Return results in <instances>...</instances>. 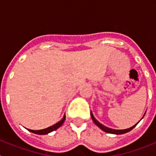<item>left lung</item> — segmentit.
<instances>
[{"mask_svg": "<svg viewBox=\"0 0 156 156\" xmlns=\"http://www.w3.org/2000/svg\"><path fill=\"white\" fill-rule=\"evenodd\" d=\"M90 115H91L92 119H93L94 122L95 124L97 125L99 128H101V129H102L103 131L106 132V133H114V134H122V133H127V132L130 131V130H131V129H133V128L136 126V125H137V124L134 125V126H133L132 127L129 128V129H111V128L107 127V126H104V125H102L101 123H100V122H99L98 121L95 119L94 117L92 112H90Z\"/></svg>", "mask_w": 156, "mask_h": 156, "instance_id": "8db88e82", "label": "left lung"}]
</instances>
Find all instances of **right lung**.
Masks as SVG:
<instances>
[{"mask_svg": "<svg viewBox=\"0 0 156 156\" xmlns=\"http://www.w3.org/2000/svg\"><path fill=\"white\" fill-rule=\"evenodd\" d=\"M65 120H66V115H64V116H63L62 119L61 121H59L58 122L55 123V125H53V126H49V127L46 128V129H40V130H33V129H28V130L29 131L32 132V133H37V134H41V135L47 134V133L54 131V130L57 129L58 127H60V126L63 124V122H64Z\"/></svg>", "mask_w": 156, "mask_h": 156, "instance_id": "obj_1", "label": "right lung"}]
</instances>
